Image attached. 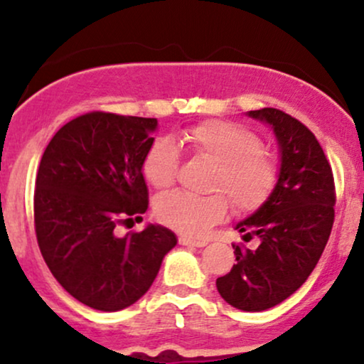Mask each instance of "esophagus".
Listing matches in <instances>:
<instances>
[{
    "label": "esophagus",
    "mask_w": 364,
    "mask_h": 364,
    "mask_svg": "<svg viewBox=\"0 0 364 364\" xmlns=\"http://www.w3.org/2000/svg\"><path fill=\"white\" fill-rule=\"evenodd\" d=\"M179 245L183 246H193V248H203L207 243L205 241H196V240H190V237H179Z\"/></svg>",
    "instance_id": "obj_1"
}]
</instances>
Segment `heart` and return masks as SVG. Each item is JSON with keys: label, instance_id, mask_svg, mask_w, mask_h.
Returning <instances> with one entry per match:
<instances>
[{"label": "heart", "instance_id": "1", "mask_svg": "<svg viewBox=\"0 0 364 364\" xmlns=\"http://www.w3.org/2000/svg\"><path fill=\"white\" fill-rule=\"evenodd\" d=\"M215 164L210 188L231 200L236 212H252L269 198L277 183V164L262 152V140L248 129L228 121L210 119L185 128L169 139L150 144L141 161L144 176L154 188L173 185L178 173V149ZM159 220L185 236H202L228 214V200L220 193L198 196L171 191L156 202Z\"/></svg>", "mask_w": 364, "mask_h": 364}]
</instances>
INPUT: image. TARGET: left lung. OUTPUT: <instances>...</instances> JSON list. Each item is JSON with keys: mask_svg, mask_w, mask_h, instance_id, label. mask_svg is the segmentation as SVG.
Instances as JSON below:
<instances>
[{"mask_svg": "<svg viewBox=\"0 0 364 364\" xmlns=\"http://www.w3.org/2000/svg\"><path fill=\"white\" fill-rule=\"evenodd\" d=\"M246 116L272 129L279 176L269 198L235 225L245 240L260 237V245L232 246L236 263L215 286L237 310L263 311L298 291L318 263L332 231L336 190L327 157L303 123L274 107Z\"/></svg>", "mask_w": 364, "mask_h": 364, "instance_id": "8db88e82", "label": "left lung"}]
</instances>
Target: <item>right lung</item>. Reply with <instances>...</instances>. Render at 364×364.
Returning <instances> with one entry per match:
<instances>
[{"label":"right lung","instance_id":"right-lung-1","mask_svg":"<svg viewBox=\"0 0 364 364\" xmlns=\"http://www.w3.org/2000/svg\"><path fill=\"white\" fill-rule=\"evenodd\" d=\"M156 132V118L89 112L58 129L41 159L37 243L63 289L94 310L139 301L178 243L161 224L124 236L114 229L147 212L141 161Z\"/></svg>","mask_w":364,"mask_h":364}]
</instances>
